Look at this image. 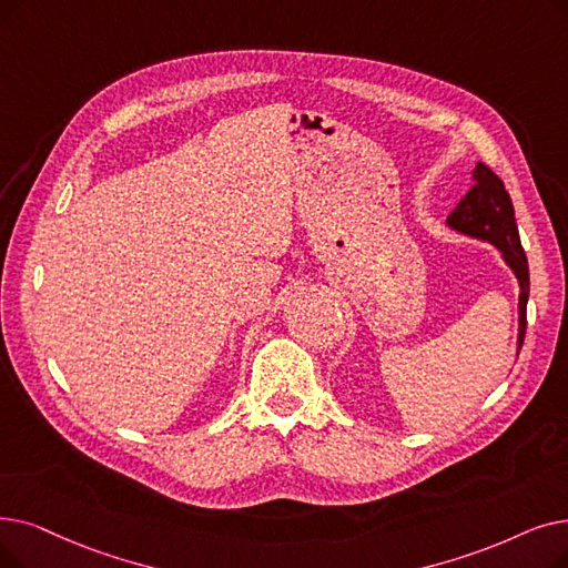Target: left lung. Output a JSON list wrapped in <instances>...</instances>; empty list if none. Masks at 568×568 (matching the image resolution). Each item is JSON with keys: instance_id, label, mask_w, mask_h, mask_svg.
<instances>
[{"instance_id": "8db88e82", "label": "left lung", "mask_w": 568, "mask_h": 568, "mask_svg": "<svg viewBox=\"0 0 568 568\" xmlns=\"http://www.w3.org/2000/svg\"><path fill=\"white\" fill-rule=\"evenodd\" d=\"M471 181V190L457 202L446 225L462 236L495 245L506 266L513 271L517 285H520V297H517V355H520L527 332L529 264L520 243V232H517L513 202L501 179L483 162L474 166Z\"/></svg>"}]
</instances>
